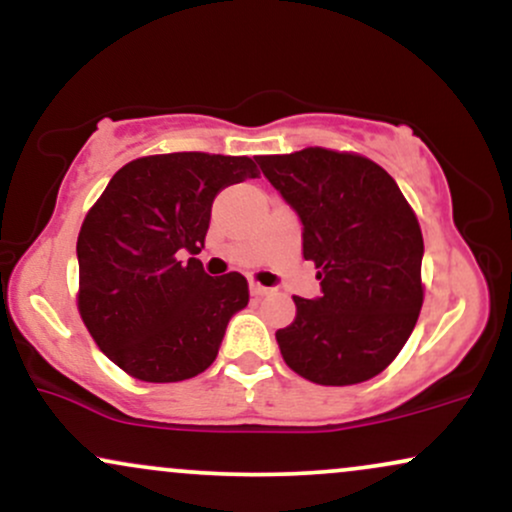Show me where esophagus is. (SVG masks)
Here are the masks:
<instances>
[{
	"mask_svg": "<svg viewBox=\"0 0 512 512\" xmlns=\"http://www.w3.org/2000/svg\"><path fill=\"white\" fill-rule=\"evenodd\" d=\"M250 293H252V296H264L267 289H264V286H260V284H255V281H250Z\"/></svg>",
	"mask_w": 512,
	"mask_h": 512,
	"instance_id": "esophagus-1",
	"label": "esophagus"
}]
</instances>
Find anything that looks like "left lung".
<instances>
[{
  "label": "left lung",
  "instance_id": "obj_1",
  "mask_svg": "<svg viewBox=\"0 0 512 512\" xmlns=\"http://www.w3.org/2000/svg\"><path fill=\"white\" fill-rule=\"evenodd\" d=\"M296 211L320 296H293L276 332L286 366L317 385H356L395 361L424 303L419 221L378 163L330 149L255 156Z\"/></svg>",
  "mask_w": 512,
  "mask_h": 512
}]
</instances>
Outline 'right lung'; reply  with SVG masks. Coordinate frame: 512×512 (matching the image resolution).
<instances>
[{"mask_svg":"<svg viewBox=\"0 0 512 512\" xmlns=\"http://www.w3.org/2000/svg\"><path fill=\"white\" fill-rule=\"evenodd\" d=\"M248 178H257L248 156H146L117 170L86 214L79 313L125 373L178 383L214 363L228 322L250 301L248 281L238 272L214 279L192 255L204 248L216 195Z\"/></svg>","mask_w":512,"mask_h":512,"instance_id":"right-lung-1","label":"right lung"}]
</instances>
